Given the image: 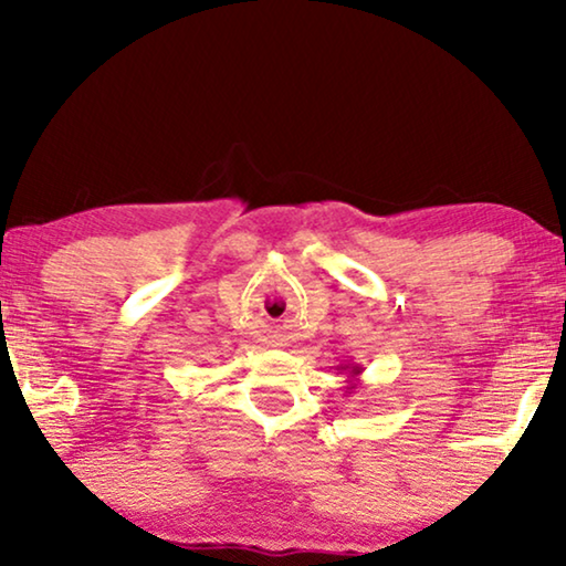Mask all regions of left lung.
Instances as JSON below:
<instances>
[{
    "label": "left lung",
    "mask_w": 566,
    "mask_h": 566,
    "mask_svg": "<svg viewBox=\"0 0 566 566\" xmlns=\"http://www.w3.org/2000/svg\"><path fill=\"white\" fill-rule=\"evenodd\" d=\"M337 370H343V374H347V394L358 389V376L363 374V368L358 366V363H343V366H337Z\"/></svg>",
    "instance_id": "8db88e82"
}]
</instances>
